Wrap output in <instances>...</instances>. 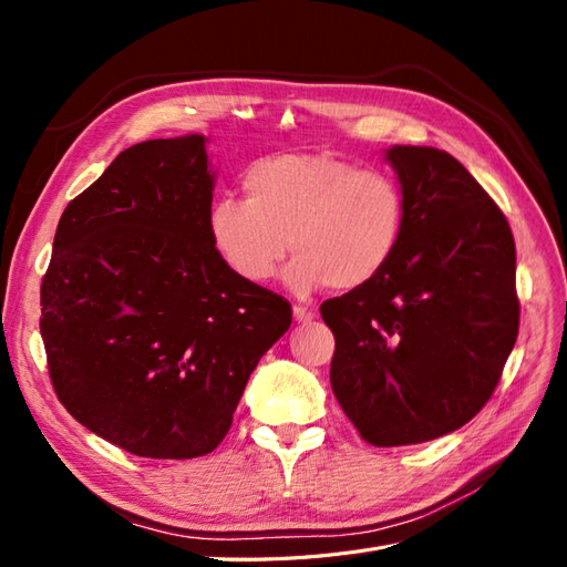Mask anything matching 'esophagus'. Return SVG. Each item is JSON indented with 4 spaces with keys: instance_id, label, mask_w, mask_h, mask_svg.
Wrapping results in <instances>:
<instances>
[{
    "instance_id": "esophagus-1",
    "label": "esophagus",
    "mask_w": 567,
    "mask_h": 567,
    "mask_svg": "<svg viewBox=\"0 0 567 567\" xmlns=\"http://www.w3.org/2000/svg\"><path fill=\"white\" fill-rule=\"evenodd\" d=\"M293 317H296V321H298V323H307V321H312V319L317 317V312L312 310V307L296 305V307H293Z\"/></svg>"
}]
</instances>
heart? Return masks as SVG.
I'll list each match as a JSON object with an SVG mask.
<instances>
[{"label":"heart","mask_w":567,"mask_h":567,"mask_svg":"<svg viewBox=\"0 0 567 567\" xmlns=\"http://www.w3.org/2000/svg\"><path fill=\"white\" fill-rule=\"evenodd\" d=\"M244 192L246 200L217 198L205 225L219 260L246 284L271 279L290 246L298 257L286 286L293 293L359 290L400 250L404 194L375 169L331 153H277L246 169Z\"/></svg>","instance_id":"b5f03b06"}]
</instances>
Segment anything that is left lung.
I'll use <instances>...</instances> for the list:
<instances>
[{
	"instance_id": "obj_1",
	"label": "left lung",
	"mask_w": 567,
	"mask_h": 567,
	"mask_svg": "<svg viewBox=\"0 0 567 567\" xmlns=\"http://www.w3.org/2000/svg\"><path fill=\"white\" fill-rule=\"evenodd\" d=\"M406 225L367 288L319 310L336 336L331 388L375 447L458 431L487 404L518 338L516 244L504 213L454 156L390 146Z\"/></svg>"
}]
</instances>
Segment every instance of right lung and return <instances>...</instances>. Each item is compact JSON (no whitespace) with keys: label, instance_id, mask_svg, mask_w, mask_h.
Returning a JSON list of instances; mask_svg holds the SVG:
<instances>
[{"label":"right lung","instance_id":"obj_1","mask_svg":"<svg viewBox=\"0 0 567 567\" xmlns=\"http://www.w3.org/2000/svg\"><path fill=\"white\" fill-rule=\"evenodd\" d=\"M208 140L125 148L63 210L40 290L61 404L87 431L148 458L225 440L290 305L225 267L208 236Z\"/></svg>","mask_w":567,"mask_h":567}]
</instances>
